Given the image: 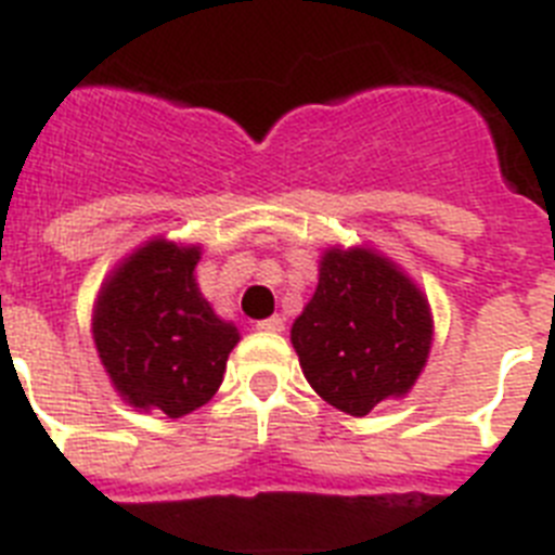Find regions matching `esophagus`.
I'll use <instances>...</instances> for the list:
<instances>
[{"label":"esophagus","instance_id":"esophagus-1","mask_svg":"<svg viewBox=\"0 0 555 555\" xmlns=\"http://www.w3.org/2000/svg\"><path fill=\"white\" fill-rule=\"evenodd\" d=\"M257 330L259 332H282L284 330V318L282 315L262 318V321H257Z\"/></svg>","mask_w":555,"mask_h":555}]
</instances>
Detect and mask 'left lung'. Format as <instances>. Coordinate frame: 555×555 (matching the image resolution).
Listing matches in <instances>:
<instances>
[{
    "label": "left lung",
    "instance_id": "obj_1",
    "mask_svg": "<svg viewBox=\"0 0 555 555\" xmlns=\"http://www.w3.org/2000/svg\"><path fill=\"white\" fill-rule=\"evenodd\" d=\"M291 340L318 397L365 416L411 391L430 354L433 321L427 298L397 264L365 248H332Z\"/></svg>",
    "mask_w": 555,
    "mask_h": 555
}]
</instances>
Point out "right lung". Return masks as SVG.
I'll list each match as a JSON object with an SVG mask.
<instances>
[{
    "instance_id": "1",
    "label": "right lung",
    "mask_w": 555,
    "mask_h": 555,
    "mask_svg": "<svg viewBox=\"0 0 555 555\" xmlns=\"http://www.w3.org/2000/svg\"><path fill=\"white\" fill-rule=\"evenodd\" d=\"M197 248L153 240L108 279L94 310V344L117 391L178 418L223 383L240 332L215 315L195 284Z\"/></svg>"
}]
</instances>
